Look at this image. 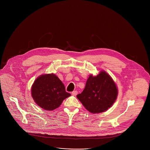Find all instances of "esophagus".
I'll use <instances>...</instances> for the list:
<instances>
[{"label": "esophagus", "mask_w": 150, "mask_h": 150, "mask_svg": "<svg viewBox=\"0 0 150 150\" xmlns=\"http://www.w3.org/2000/svg\"><path fill=\"white\" fill-rule=\"evenodd\" d=\"M78 94V91H74L72 92V95L74 96H76Z\"/></svg>", "instance_id": "1"}]
</instances>
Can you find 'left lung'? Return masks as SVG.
<instances>
[{"label": "left lung", "mask_w": 150, "mask_h": 150, "mask_svg": "<svg viewBox=\"0 0 150 150\" xmlns=\"http://www.w3.org/2000/svg\"><path fill=\"white\" fill-rule=\"evenodd\" d=\"M117 96L115 83L108 74L101 71L96 76H90L84 90L76 97L90 112L98 113L110 108Z\"/></svg>", "instance_id": "left-lung-1"}]
</instances>
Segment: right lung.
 Masks as SVG:
<instances>
[{
  "label": "right lung",
  "mask_w": 150,
  "mask_h": 150,
  "mask_svg": "<svg viewBox=\"0 0 150 150\" xmlns=\"http://www.w3.org/2000/svg\"><path fill=\"white\" fill-rule=\"evenodd\" d=\"M31 94L37 104L46 110L57 109L71 96L66 91L62 81L53 74L37 78L32 86Z\"/></svg>",
  "instance_id": "right-lung-1"
}]
</instances>
